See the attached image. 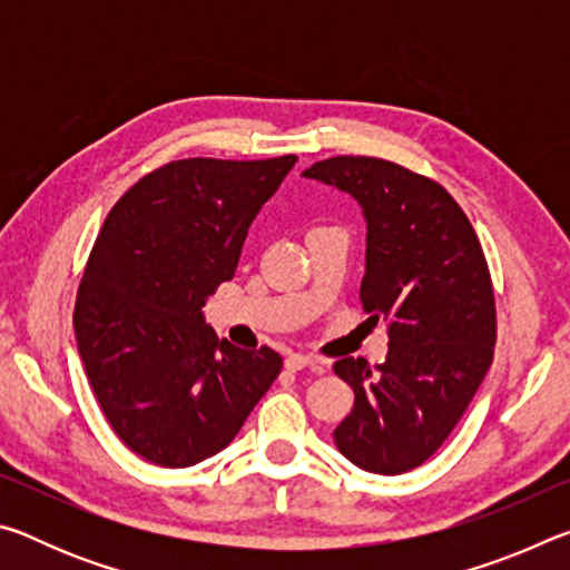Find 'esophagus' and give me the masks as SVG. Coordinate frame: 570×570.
<instances>
[{
    "label": "esophagus",
    "instance_id": "obj_1",
    "mask_svg": "<svg viewBox=\"0 0 570 570\" xmlns=\"http://www.w3.org/2000/svg\"><path fill=\"white\" fill-rule=\"evenodd\" d=\"M304 366H308V370L316 374L324 372V362L320 360V356H312V354H288L286 356V370L298 372V370H304Z\"/></svg>",
    "mask_w": 570,
    "mask_h": 570
}]
</instances>
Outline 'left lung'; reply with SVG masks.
<instances>
[{"instance_id": "1", "label": "left lung", "mask_w": 570, "mask_h": 570, "mask_svg": "<svg viewBox=\"0 0 570 570\" xmlns=\"http://www.w3.org/2000/svg\"><path fill=\"white\" fill-rule=\"evenodd\" d=\"M302 176L362 206L360 298L370 320L390 322L382 364L364 356L334 364L354 390L334 442L356 468L400 475L435 455L493 364L495 296L485 254L455 198L397 163L336 156Z\"/></svg>"}]
</instances>
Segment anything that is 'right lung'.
<instances>
[{
  "instance_id": "right-lung-1",
  "label": "right lung",
  "mask_w": 570,
  "mask_h": 570,
  "mask_svg": "<svg viewBox=\"0 0 570 570\" xmlns=\"http://www.w3.org/2000/svg\"><path fill=\"white\" fill-rule=\"evenodd\" d=\"M294 163L173 160L105 218L75 302L77 352L115 435L153 465L224 450L282 372L268 346L218 342L204 306Z\"/></svg>"
}]
</instances>
